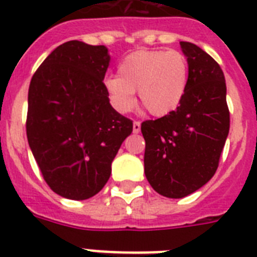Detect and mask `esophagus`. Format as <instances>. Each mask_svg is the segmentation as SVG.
<instances>
[{"label":"esophagus","instance_id":"esophagus-1","mask_svg":"<svg viewBox=\"0 0 257 257\" xmlns=\"http://www.w3.org/2000/svg\"><path fill=\"white\" fill-rule=\"evenodd\" d=\"M140 127H142V124H140L139 121H135L133 123V133L134 134H139L140 133Z\"/></svg>","mask_w":257,"mask_h":257}]
</instances>
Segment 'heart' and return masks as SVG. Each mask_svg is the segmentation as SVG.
<instances>
[{"label": "heart", "mask_w": 257, "mask_h": 257, "mask_svg": "<svg viewBox=\"0 0 257 257\" xmlns=\"http://www.w3.org/2000/svg\"><path fill=\"white\" fill-rule=\"evenodd\" d=\"M188 86V60L178 50H139L118 64V77L104 79V88L118 112L127 113L140 103L156 117H163L180 105Z\"/></svg>", "instance_id": "obj_1"}]
</instances>
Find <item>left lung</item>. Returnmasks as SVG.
<instances>
[{
    "label": "left lung",
    "instance_id": "8db88e82",
    "mask_svg": "<svg viewBox=\"0 0 257 257\" xmlns=\"http://www.w3.org/2000/svg\"><path fill=\"white\" fill-rule=\"evenodd\" d=\"M188 60V86L180 105L142 123L144 171L157 193L183 198L212 178L229 134L225 77L207 52L180 42Z\"/></svg>",
    "mask_w": 257,
    "mask_h": 257
}]
</instances>
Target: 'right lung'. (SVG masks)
Returning <instances> with one entry per match:
<instances>
[{
    "mask_svg": "<svg viewBox=\"0 0 257 257\" xmlns=\"http://www.w3.org/2000/svg\"><path fill=\"white\" fill-rule=\"evenodd\" d=\"M110 55L103 45L68 41L32 77L27 138L44 179L68 199L91 198L109 180L133 122L115 110L103 79Z\"/></svg>",
    "mask_w": 257,
    "mask_h": 257,
    "instance_id": "add662e5",
    "label": "right lung"
}]
</instances>
